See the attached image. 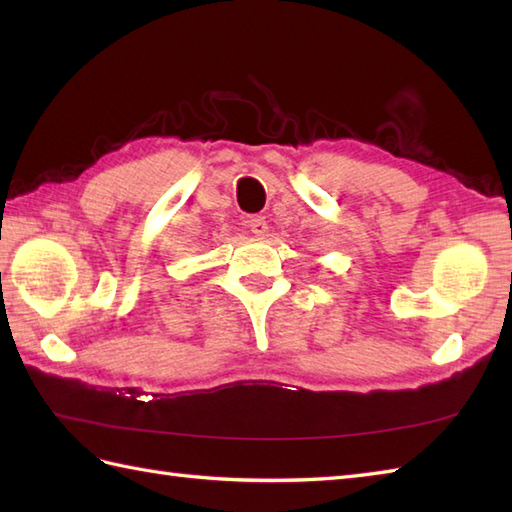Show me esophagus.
Instances as JSON below:
<instances>
[{
	"label": "esophagus",
	"instance_id": "34e87169",
	"mask_svg": "<svg viewBox=\"0 0 512 512\" xmlns=\"http://www.w3.org/2000/svg\"><path fill=\"white\" fill-rule=\"evenodd\" d=\"M248 226H250V233H253L255 237H266L268 235V222H266V217H250V222H248Z\"/></svg>",
	"mask_w": 512,
	"mask_h": 512
}]
</instances>
